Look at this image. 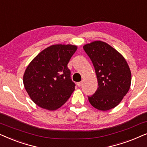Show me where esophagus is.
Wrapping results in <instances>:
<instances>
[{"label": "esophagus", "mask_w": 147, "mask_h": 147, "mask_svg": "<svg viewBox=\"0 0 147 147\" xmlns=\"http://www.w3.org/2000/svg\"><path fill=\"white\" fill-rule=\"evenodd\" d=\"M82 84H83V82H79V83H77V86L80 87L82 85Z\"/></svg>", "instance_id": "esophagus-1"}]
</instances>
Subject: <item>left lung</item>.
Returning <instances> with one entry per match:
<instances>
[{
    "mask_svg": "<svg viewBox=\"0 0 147 147\" xmlns=\"http://www.w3.org/2000/svg\"><path fill=\"white\" fill-rule=\"evenodd\" d=\"M95 68L98 88L88 97L93 107L101 111L114 108L121 102L131 85V71L120 52L107 43L94 41L83 46Z\"/></svg>",
    "mask_w": 147,
    "mask_h": 147,
    "instance_id": "left-lung-1",
    "label": "left lung"
}]
</instances>
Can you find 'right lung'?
Here are the masks:
<instances>
[{
	"label": "right lung",
	"instance_id": "add662e5",
	"mask_svg": "<svg viewBox=\"0 0 147 147\" xmlns=\"http://www.w3.org/2000/svg\"><path fill=\"white\" fill-rule=\"evenodd\" d=\"M77 50L75 45H52L40 52L27 66L23 85L31 100L39 107L56 110L75 91L67 64Z\"/></svg>",
	"mask_w": 147,
	"mask_h": 147
}]
</instances>
